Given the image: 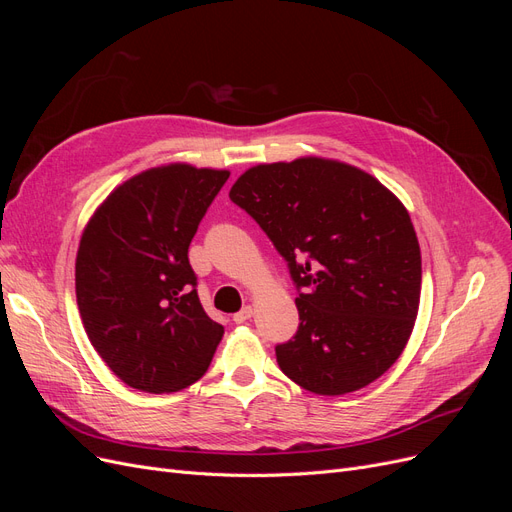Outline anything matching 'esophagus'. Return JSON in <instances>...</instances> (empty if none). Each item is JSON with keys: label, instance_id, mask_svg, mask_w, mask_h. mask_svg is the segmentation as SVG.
Returning <instances> with one entry per match:
<instances>
[{"label": "esophagus", "instance_id": "esophagus-1", "mask_svg": "<svg viewBox=\"0 0 512 512\" xmlns=\"http://www.w3.org/2000/svg\"><path fill=\"white\" fill-rule=\"evenodd\" d=\"M254 316V307L252 305H245L241 312H237L235 316H232V320H235L237 324H241V322H245V320H250Z\"/></svg>", "mask_w": 512, "mask_h": 512}]
</instances>
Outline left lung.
<instances>
[{
    "instance_id": "obj_1",
    "label": "left lung",
    "mask_w": 512,
    "mask_h": 512,
    "mask_svg": "<svg viewBox=\"0 0 512 512\" xmlns=\"http://www.w3.org/2000/svg\"><path fill=\"white\" fill-rule=\"evenodd\" d=\"M230 200L288 262L299 331L275 346L284 374L346 395L404 352L421 301V247L406 207L365 170L324 158L258 164Z\"/></svg>"
}]
</instances>
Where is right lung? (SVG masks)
<instances>
[{
  "label": "right lung",
  "mask_w": 512,
  "mask_h": 512,
  "mask_svg": "<svg viewBox=\"0 0 512 512\" xmlns=\"http://www.w3.org/2000/svg\"><path fill=\"white\" fill-rule=\"evenodd\" d=\"M228 170L168 164L123 181L87 222L76 303L91 346L145 393L205 376L224 335L196 292L188 250Z\"/></svg>",
  "instance_id": "add662e5"
}]
</instances>
